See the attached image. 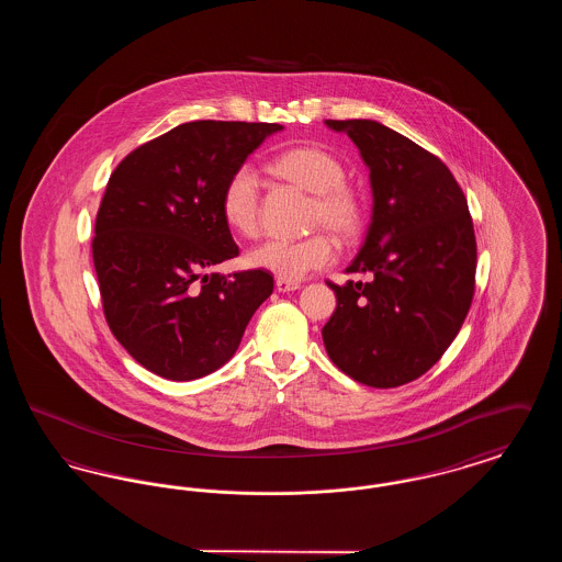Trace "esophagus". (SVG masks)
Returning <instances> with one entry per match:
<instances>
[{
    "instance_id": "1",
    "label": "esophagus",
    "mask_w": 562,
    "mask_h": 562,
    "mask_svg": "<svg viewBox=\"0 0 562 562\" xmlns=\"http://www.w3.org/2000/svg\"><path fill=\"white\" fill-rule=\"evenodd\" d=\"M276 289H278L280 293H291V291H299V289H301V282L278 278V280H276Z\"/></svg>"
}]
</instances>
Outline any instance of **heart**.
<instances>
[{
  "mask_svg": "<svg viewBox=\"0 0 562 562\" xmlns=\"http://www.w3.org/2000/svg\"><path fill=\"white\" fill-rule=\"evenodd\" d=\"M271 170L314 195L312 221L337 236H351L362 223V204L348 188L346 168L333 154L318 147H291L271 160ZM261 179L248 164L238 166L221 191V213L241 236L259 232ZM335 241L324 234L303 240H266L246 252L250 268L263 269L284 280H301L310 271L333 263Z\"/></svg>",
  "mask_w": 562,
  "mask_h": 562,
  "instance_id": "obj_1",
  "label": "heart"
}]
</instances>
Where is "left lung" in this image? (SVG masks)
I'll list each match as a JSON object with an SVG mask.
<instances>
[{
  "instance_id": "obj_1",
  "label": "left lung",
  "mask_w": 562,
  "mask_h": 562,
  "mask_svg": "<svg viewBox=\"0 0 562 562\" xmlns=\"http://www.w3.org/2000/svg\"><path fill=\"white\" fill-rule=\"evenodd\" d=\"M369 168L371 225L348 271L371 282L328 284L337 310L322 328L328 358L371 387H398L429 371L468 316L476 238L451 170L374 120H326Z\"/></svg>"
}]
</instances>
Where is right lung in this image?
I'll return each instance as SVG.
<instances>
[{
    "label": "right lung",
    "mask_w": 562,
    "mask_h": 562,
    "mask_svg": "<svg viewBox=\"0 0 562 562\" xmlns=\"http://www.w3.org/2000/svg\"><path fill=\"white\" fill-rule=\"evenodd\" d=\"M280 131L263 122H189L113 170L92 257L109 328L147 371L172 381L214 373L273 293L263 269H206L238 255L221 213L225 181Z\"/></svg>",
    "instance_id": "add662e5"
}]
</instances>
